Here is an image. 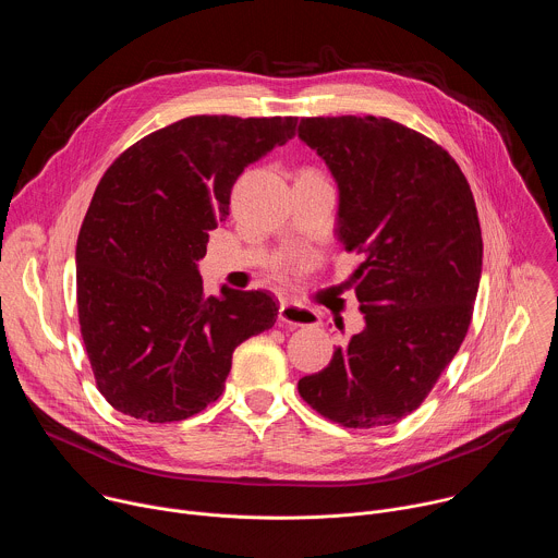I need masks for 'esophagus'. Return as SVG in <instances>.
Listing matches in <instances>:
<instances>
[{
  "mask_svg": "<svg viewBox=\"0 0 558 558\" xmlns=\"http://www.w3.org/2000/svg\"><path fill=\"white\" fill-rule=\"evenodd\" d=\"M278 320L289 327H315L320 323V315H317L313 308H306L293 302H282L278 311Z\"/></svg>",
  "mask_w": 558,
  "mask_h": 558,
  "instance_id": "34e87169",
  "label": "esophagus"
}]
</instances>
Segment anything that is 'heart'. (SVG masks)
I'll use <instances>...</instances> for the list:
<instances>
[{
  "mask_svg": "<svg viewBox=\"0 0 558 558\" xmlns=\"http://www.w3.org/2000/svg\"><path fill=\"white\" fill-rule=\"evenodd\" d=\"M313 174V172H311ZM311 256H287L278 263V269L282 274H293V271H300V269H306L311 265Z\"/></svg>",
  "mask_w": 558,
  "mask_h": 558,
  "instance_id": "1",
  "label": "heart"
}]
</instances>
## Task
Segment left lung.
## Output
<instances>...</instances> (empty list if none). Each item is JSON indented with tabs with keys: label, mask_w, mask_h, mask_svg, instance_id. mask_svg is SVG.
<instances>
[{
	"label": "left lung",
	"mask_w": 558,
	"mask_h": 558,
	"mask_svg": "<svg viewBox=\"0 0 558 558\" xmlns=\"http://www.w3.org/2000/svg\"><path fill=\"white\" fill-rule=\"evenodd\" d=\"M298 136L338 183V241L364 258L353 274L364 329L298 390L347 428L388 426L426 400L468 333L480 216L454 158L402 123L313 117Z\"/></svg>",
	"instance_id": "1"
}]
</instances>
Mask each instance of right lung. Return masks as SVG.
Segmentation results:
<instances>
[{"mask_svg": "<svg viewBox=\"0 0 558 558\" xmlns=\"http://www.w3.org/2000/svg\"><path fill=\"white\" fill-rule=\"evenodd\" d=\"M295 117H190L125 149L104 174L76 241V306L101 395L166 424L222 395L233 349L274 327L269 293L205 298L198 260L229 216L231 187L295 132Z\"/></svg>", "mask_w": 558, "mask_h": 558, "instance_id": "add662e5", "label": "right lung"}]
</instances>
